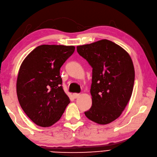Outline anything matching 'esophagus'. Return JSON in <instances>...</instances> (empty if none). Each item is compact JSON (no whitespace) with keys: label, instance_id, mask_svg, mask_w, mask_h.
Here are the masks:
<instances>
[{"label":"esophagus","instance_id":"obj_1","mask_svg":"<svg viewBox=\"0 0 157 157\" xmlns=\"http://www.w3.org/2000/svg\"><path fill=\"white\" fill-rule=\"evenodd\" d=\"M80 95H80L79 94H76V93H75V94H73V97H74L75 98H78Z\"/></svg>","mask_w":157,"mask_h":157}]
</instances>
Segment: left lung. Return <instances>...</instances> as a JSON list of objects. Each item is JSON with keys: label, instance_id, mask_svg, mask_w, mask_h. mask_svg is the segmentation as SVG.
Returning <instances> with one entry per match:
<instances>
[{"label": "left lung", "instance_id": "left-lung-1", "mask_svg": "<svg viewBox=\"0 0 157 157\" xmlns=\"http://www.w3.org/2000/svg\"><path fill=\"white\" fill-rule=\"evenodd\" d=\"M92 67V106L85 116L100 124L118 119L133 92L135 70L129 54L117 44L103 39L76 47Z\"/></svg>", "mask_w": 157, "mask_h": 157}]
</instances>
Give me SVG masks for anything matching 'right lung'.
I'll return each mask as SVG.
<instances>
[{
	"label": "right lung",
	"instance_id": "1",
	"mask_svg": "<svg viewBox=\"0 0 157 157\" xmlns=\"http://www.w3.org/2000/svg\"><path fill=\"white\" fill-rule=\"evenodd\" d=\"M75 50V46L42 44L21 63L16 83L18 101L25 114L38 126L55 124L70 103L59 70Z\"/></svg>",
	"mask_w": 157,
	"mask_h": 157
}]
</instances>
